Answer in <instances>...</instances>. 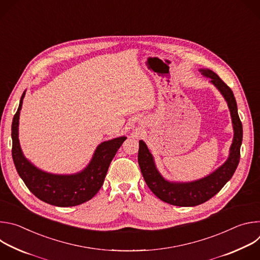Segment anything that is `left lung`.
I'll return each instance as SVG.
<instances>
[{"label":"left lung","instance_id":"obj_1","mask_svg":"<svg viewBox=\"0 0 260 260\" xmlns=\"http://www.w3.org/2000/svg\"><path fill=\"white\" fill-rule=\"evenodd\" d=\"M200 72L203 76L210 78V83L220 91L226 101L232 116L234 139L225 162L210 175L190 182H173L164 178L157 170L154 157L145 142L139 141L138 161L146 184L159 200L173 206L194 207L209 201L231 180L240 161L243 126L233 90L213 71L200 69Z\"/></svg>","mask_w":260,"mask_h":260}]
</instances>
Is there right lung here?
Returning a JSON list of instances; mask_svg holds the SVG:
<instances>
[{
  "label": "right lung",
  "instance_id": "obj_1",
  "mask_svg": "<svg viewBox=\"0 0 260 260\" xmlns=\"http://www.w3.org/2000/svg\"><path fill=\"white\" fill-rule=\"evenodd\" d=\"M24 95L25 90L13 117L11 137L12 158L26 187L39 200L56 207L78 206L91 200L101 189L109 166L126 137L121 136L102 142L86 168L78 173L59 175L42 171L25 158L18 139L19 115Z\"/></svg>",
  "mask_w": 260,
  "mask_h": 260
}]
</instances>
